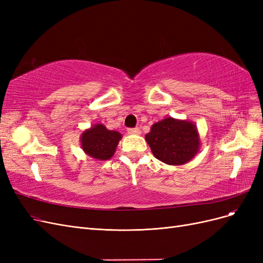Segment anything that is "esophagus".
Instances as JSON below:
<instances>
[{"mask_svg":"<svg viewBox=\"0 0 263 263\" xmlns=\"http://www.w3.org/2000/svg\"><path fill=\"white\" fill-rule=\"evenodd\" d=\"M127 133L130 134V135H139L140 134V129L138 127H135V128H128L127 129Z\"/></svg>","mask_w":263,"mask_h":263,"instance_id":"34e87169","label":"esophagus"}]
</instances>
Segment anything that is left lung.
<instances>
[{"label":"left lung","mask_w":263,"mask_h":263,"mask_svg":"<svg viewBox=\"0 0 263 263\" xmlns=\"http://www.w3.org/2000/svg\"><path fill=\"white\" fill-rule=\"evenodd\" d=\"M146 140L158 160L172 165L190 161L200 146L195 125L171 117L154 124Z\"/></svg>","instance_id":"left-lung-1"}]
</instances>
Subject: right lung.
I'll return each mask as SVG.
<instances>
[{
    "label": "right lung",
    "mask_w": 263,
    "mask_h": 263,
    "mask_svg": "<svg viewBox=\"0 0 263 263\" xmlns=\"http://www.w3.org/2000/svg\"><path fill=\"white\" fill-rule=\"evenodd\" d=\"M122 135L115 130H108L101 124L85 130L81 136V145L85 153L98 160H107L115 153Z\"/></svg>",
    "instance_id": "right-lung-1"
}]
</instances>
